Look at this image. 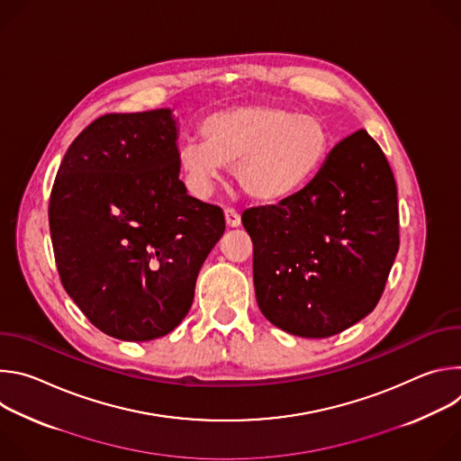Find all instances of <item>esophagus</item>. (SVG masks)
<instances>
[{
	"label": "esophagus",
	"instance_id": "34e87169",
	"mask_svg": "<svg viewBox=\"0 0 461 461\" xmlns=\"http://www.w3.org/2000/svg\"><path fill=\"white\" fill-rule=\"evenodd\" d=\"M224 217H226V224H228L230 228L240 226V215H239V212H237L235 208H226V210H224Z\"/></svg>",
	"mask_w": 461,
	"mask_h": 461
}]
</instances>
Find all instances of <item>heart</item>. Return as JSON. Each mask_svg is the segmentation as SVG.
<instances>
[{
  "label": "heart",
  "instance_id": "b5f03b06",
  "mask_svg": "<svg viewBox=\"0 0 461 461\" xmlns=\"http://www.w3.org/2000/svg\"><path fill=\"white\" fill-rule=\"evenodd\" d=\"M203 137L180 142V167L201 187H208L222 166L235 167L240 187L258 203H279L299 191L328 149L321 120L270 104L215 113L203 122Z\"/></svg>",
  "mask_w": 461,
  "mask_h": 461
}]
</instances>
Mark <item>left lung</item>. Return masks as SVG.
Listing matches in <instances>:
<instances>
[{
  "label": "left lung",
  "instance_id": "left-lung-1",
  "mask_svg": "<svg viewBox=\"0 0 461 461\" xmlns=\"http://www.w3.org/2000/svg\"><path fill=\"white\" fill-rule=\"evenodd\" d=\"M253 242L257 304L299 338L336 336L379 303L400 249L398 187L365 129L277 206L242 213Z\"/></svg>",
  "mask_w": 461,
  "mask_h": 461
}]
</instances>
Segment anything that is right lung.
I'll return each instance as SVG.
<instances>
[{"mask_svg": "<svg viewBox=\"0 0 461 461\" xmlns=\"http://www.w3.org/2000/svg\"><path fill=\"white\" fill-rule=\"evenodd\" d=\"M176 149L169 109L109 113L75 139L52 184L61 285L98 330L122 341L175 330L226 228L219 206L187 194Z\"/></svg>", "mask_w": 461, "mask_h": 461, "instance_id": "right-lung-1", "label": "right lung"}]
</instances>
